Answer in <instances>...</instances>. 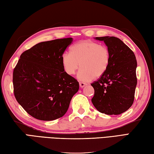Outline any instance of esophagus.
Segmentation results:
<instances>
[{"instance_id": "1", "label": "esophagus", "mask_w": 154, "mask_h": 154, "mask_svg": "<svg viewBox=\"0 0 154 154\" xmlns=\"http://www.w3.org/2000/svg\"><path fill=\"white\" fill-rule=\"evenodd\" d=\"M86 85H87V84H86L85 82H80V86L81 87V88H83V87H85Z\"/></svg>"}]
</instances>
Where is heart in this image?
<instances>
[{
    "instance_id": "obj_1",
    "label": "heart",
    "mask_w": 154,
    "mask_h": 154,
    "mask_svg": "<svg viewBox=\"0 0 154 154\" xmlns=\"http://www.w3.org/2000/svg\"><path fill=\"white\" fill-rule=\"evenodd\" d=\"M110 62L109 49L89 39L76 43L70 48V54L65 53L62 57L63 68L69 76L76 73L80 65L78 78L85 82L103 76Z\"/></svg>"
}]
</instances>
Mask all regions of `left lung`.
Instances as JSON below:
<instances>
[{
  "mask_svg": "<svg viewBox=\"0 0 154 154\" xmlns=\"http://www.w3.org/2000/svg\"><path fill=\"white\" fill-rule=\"evenodd\" d=\"M108 48L111 62L103 76L91 84L94 89L92 103L98 111L106 115H119L133 103L137 86V60L133 51L120 39L100 37Z\"/></svg>",
  "mask_w": 154,
  "mask_h": 154,
  "instance_id": "left-lung-1",
  "label": "left lung"
}]
</instances>
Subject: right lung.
Masks as SVG:
<instances>
[{"label": "right lung", "instance_id": "1", "mask_svg": "<svg viewBox=\"0 0 154 154\" xmlns=\"http://www.w3.org/2000/svg\"><path fill=\"white\" fill-rule=\"evenodd\" d=\"M71 37L37 43L25 51L14 68V94L20 105L39 120L53 121L67 112L79 83L65 72L62 57Z\"/></svg>", "mask_w": 154, "mask_h": 154}]
</instances>
